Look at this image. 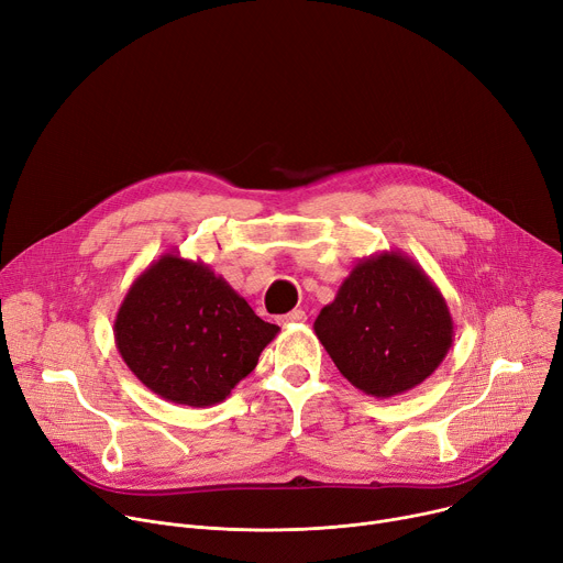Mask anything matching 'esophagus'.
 Masks as SVG:
<instances>
[{"mask_svg": "<svg viewBox=\"0 0 563 563\" xmlns=\"http://www.w3.org/2000/svg\"><path fill=\"white\" fill-rule=\"evenodd\" d=\"M305 321H308V314H305L302 310H294V312H289V314L280 317V323H283V325H291V323H305Z\"/></svg>", "mask_w": 563, "mask_h": 563, "instance_id": "obj_1", "label": "esophagus"}]
</instances>
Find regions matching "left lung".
Wrapping results in <instances>:
<instances>
[{
    "mask_svg": "<svg viewBox=\"0 0 563 563\" xmlns=\"http://www.w3.org/2000/svg\"><path fill=\"white\" fill-rule=\"evenodd\" d=\"M314 332L354 388L384 399L435 373L453 343V319L413 258L384 251L352 267Z\"/></svg>",
    "mask_w": 563,
    "mask_h": 563,
    "instance_id": "1",
    "label": "left lung"
}]
</instances>
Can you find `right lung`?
I'll list each match as a JSON object with an SVG mask.
<instances>
[{"label": "right lung", "mask_w": 563, "mask_h": 563, "mask_svg": "<svg viewBox=\"0 0 563 563\" xmlns=\"http://www.w3.org/2000/svg\"><path fill=\"white\" fill-rule=\"evenodd\" d=\"M209 265L164 253L128 289L114 339L128 368L173 404L224 401L278 334Z\"/></svg>", "instance_id": "1"}]
</instances>
